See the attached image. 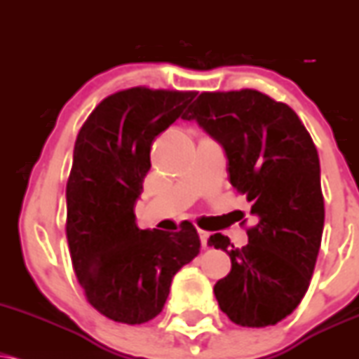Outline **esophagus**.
<instances>
[{"mask_svg":"<svg viewBox=\"0 0 359 359\" xmlns=\"http://www.w3.org/2000/svg\"><path fill=\"white\" fill-rule=\"evenodd\" d=\"M198 236H201V244H202V248H207V245H209V232L207 231H198Z\"/></svg>","mask_w":359,"mask_h":359,"instance_id":"esophagus-1","label":"esophagus"}]
</instances>
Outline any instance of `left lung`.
<instances>
[{"mask_svg": "<svg viewBox=\"0 0 359 359\" xmlns=\"http://www.w3.org/2000/svg\"><path fill=\"white\" fill-rule=\"evenodd\" d=\"M182 118L197 120L224 147L229 180L256 219L243 249L221 232L209 237L232 262L214 286L219 308L239 326H273L304 297L321 248L316 145L291 107L250 88L201 93Z\"/></svg>", "mask_w": 359, "mask_h": 359, "instance_id": "8db88e82", "label": "left lung"}]
</instances>
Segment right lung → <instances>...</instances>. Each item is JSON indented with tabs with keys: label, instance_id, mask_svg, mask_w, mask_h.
<instances>
[{
	"label": "right lung",
	"instance_id": "right-lung-1",
	"mask_svg": "<svg viewBox=\"0 0 359 359\" xmlns=\"http://www.w3.org/2000/svg\"><path fill=\"white\" fill-rule=\"evenodd\" d=\"M197 92H116L102 100L76 135L67 182V239L86 299L111 321L142 325L163 309L172 278L201 249L197 229L142 231L137 198L158 133L184 114Z\"/></svg>",
	"mask_w": 359,
	"mask_h": 359
}]
</instances>
